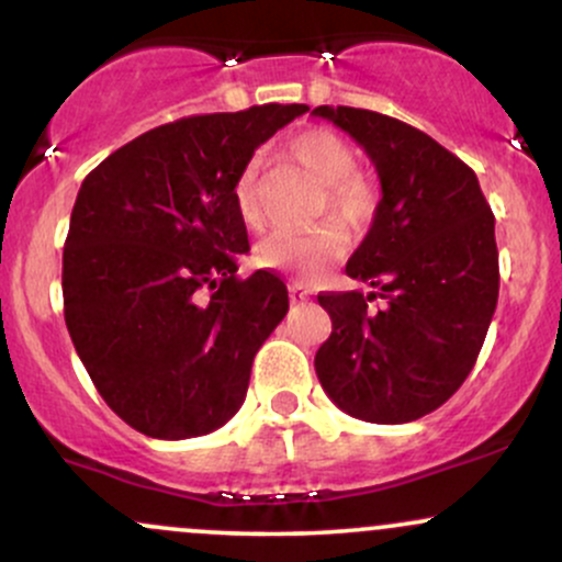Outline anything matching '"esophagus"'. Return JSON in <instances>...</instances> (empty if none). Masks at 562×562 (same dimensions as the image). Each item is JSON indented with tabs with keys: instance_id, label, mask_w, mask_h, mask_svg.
I'll use <instances>...</instances> for the list:
<instances>
[{
	"instance_id": "esophagus-1",
	"label": "esophagus",
	"mask_w": 562,
	"mask_h": 562,
	"mask_svg": "<svg viewBox=\"0 0 562 562\" xmlns=\"http://www.w3.org/2000/svg\"><path fill=\"white\" fill-rule=\"evenodd\" d=\"M308 299V290L301 285V282H290V301L293 303H301Z\"/></svg>"
}]
</instances>
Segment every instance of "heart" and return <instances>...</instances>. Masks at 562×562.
<instances>
[{"label": "heart", "mask_w": 562, "mask_h": 562, "mask_svg": "<svg viewBox=\"0 0 562 562\" xmlns=\"http://www.w3.org/2000/svg\"><path fill=\"white\" fill-rule=\"evenodd\" d=\"M288 150L314 182L322 184L319 214H333L348 229L362 232L378 214V184L357 171V150L330 128H306L288 142ZM235 209L248 227L263 224L261 160L250 158L235 179ZM338 222H322L306 232H277L256 248V263L288 272L299 280H317L346 254L348 237Z\"/></svg>", "instance_id": "obj_1"}]
</instances>
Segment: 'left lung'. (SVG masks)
I'll use <instances>...</instances> for the list:
<instances>
[{
  "label": "left lung",
  "mask_w": 562,
  "mask_h": 562,
  "mask_svg": "<svg viewBox=\"0 0 562 562\" xmlns=\"http://www.w3.org/2000/svg\"><path fill=\"white\" fill-rule=\"evenodd\" d=\"M312 113L364 147L383 190L346 263L372 293L317 295L333 333L314 370L346 415L412 423L447 402L479 359L499 295L494 214L473 169L420 128L362 108Z\"/></svg>",
  "instance_id": "left-lung-1"
}]
</instances>
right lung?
<instances>
[{
    "label": "right lung",
    "instance_id": "1",
    "mask_svg": "<svg viewBox=\"0 0 562 562\" xmlns=\"http://www.w3.org/2000/svg\"><path fill=\"white\" fill-rule=\"evenodd\" d=\"M306 105L190 115L119 147L81 182L63 248L76 353L121 420L205 436L240 409L250 367L288 314L272 272L240 280L235 179Z\"/></svg>",
    "mask_w": 562,
    "mask_h": 562
}]
</instances>
